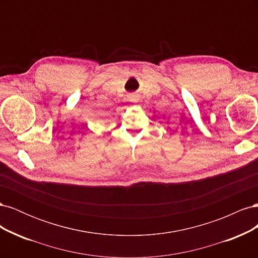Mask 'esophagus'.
<instances>
[{
    "mask_svg": "<svg viewBox=\"0 0 258 258\" xmlns=\"http://www.w3.org/2000/svg\"><path fill=\"white\" fill-rule=\"evenodd\" d=\"M129 97H130V100L132 101V102H136V101H138V99H139L136 93H131Z\"/></svg>",
    "mask_w": 258,
    "mask_h": 258,
    "instance_id": "1",
    "label": "esophagus"
}]
</instances>
